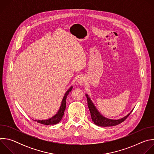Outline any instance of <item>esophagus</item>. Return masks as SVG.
<instances>
[{
	"label": "esophagus",
	"mask_w": 154,
	"mask_h": 154,
	"mask_svg": "<svg viewBox=\"0 0 154 154\" xmlns=\"http://www.w3.org/2000/svg\"><path fill=\"white\" fill-rule=\"evenodd\" d=\"M77 83L80 85H83L85 83V79L83 77H80L77 80Z\"/></svg>",
	"instance_id": "obj_1"
}]
</instances>
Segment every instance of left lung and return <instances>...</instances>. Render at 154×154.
Here are the masks:
<instances>
[{
	"label": "left lung",
	"mask_w": 154,
	"mask_h": 154,
	"mask_svg": "<svg viewBox=\"0 0 154 154\" xmlns=\"http://www.w3.org/2000/svg\"><path fill=\"white\" fill-rule=\"evenodd\" d=\"M86 97L87 98L88 101V106L90 112L91 113V116L93 122L97 126L100 127H110V126H114L118 124H119L120 123L122 122L123 121L126 119V118L130 115V114L132 112L134 108L132 110H131L130 113H128L126 116H124L123 118L118 119H108L107 118H105L100 113V112L98 111V109L94 105L93 101L91 100L90 96L87 94H85Z\"/></svg>",
	"instance_id": "8db88e82"
}]
</instances>
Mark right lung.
<instances>
[{
  "label": "right lung",
  "instance_id": "right-lung-1",
  "mask_svg": "<svg viewBox=\"0 0 154 154\" xmlns=\"http://www.w3.org/2000/svg\"><path fill=\"white\" fill-rule=\"evenodd\" d=\"M72 88H73V86H71L66 91V92L65 93V94L62 99L60 108L55 115H54L51 118L46 119H42V120L35 119L34 121H36L38 123L44 124V125H55V124H58L61 120V119L64 115V112L65 108H66V100L67 96L69 94V92H71V90H72Z\"/></svg>",
  "mask_w": 154,
  "mask_h": 154
}]
</instances>
